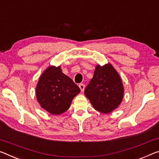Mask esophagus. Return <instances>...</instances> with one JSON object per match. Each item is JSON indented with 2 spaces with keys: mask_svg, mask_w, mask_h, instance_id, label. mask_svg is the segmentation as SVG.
Here are the masks:
<instances>
[{
  "mask_svg": "<svg viewBox=\"0 0 159 159\" xmlns=\"http://www.w3.org/2000/svg\"><path fill=\"white\" fill-rule=\"evenodd\" d=\"M79 88H80V90H81V92H83L85 89V85L84 84H79Z\"/></svg>",
  "mask_w": 159,
  "mask_h": 159,
  "instance_id": "1",
  "label": "esophagus"
}]
</instances>
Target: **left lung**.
<instances>
[{
	"label": "left lung",
	"mask_w": 159,
	"mask_h": 159,
	"mask_svg": "<svg viewBox=\"0 0 159 159\" xmlns=\"http://www.w3.org/2000/svg\"><path fill=\"white\" fill-rule=\"evenodd\" d=\"M84 93L95 110L107 114L122 102L124 87L119 74L111 64L98 65Z\"/></svg>",
	"instance_id": "left-lung-1"
}]
</instances>
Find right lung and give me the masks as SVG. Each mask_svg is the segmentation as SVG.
<instances>
[{
  "label": "right lung",
  "instance_id": "right-lung-1",
  "mask_svg": "<svg viewBox=\"0 0 159 159\" xmlns=\"http://www.w3.org/2000/svg\"><path fill=\"white\" fill-rule=\"evenodd\" d=\"M80 91L79 87L63 74L61 67L50 66L39 77L36 96L42 108L57 115L69 109L74 98Z\"/></svg>",
  "mask_w": 159,
  "mask_h": 159
}]
</instances>
